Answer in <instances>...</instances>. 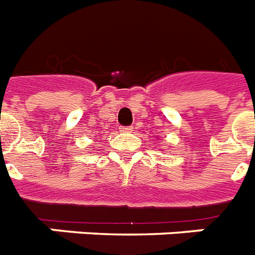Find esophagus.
Returning <instances> with one entry per match:
<instances>
[{
  "label": "esophagus",
  "instance_id": "esophagus-1",
  "mask_svg": "<svg viewBox=\"0 0 255 255\" xmlns=\"http://www.w3.org/2000/svg\"><path fill=\"white\" fill-rule=\"evenodd\" d=\"M121 131L122 133H133L134 128L133 126H124V128H121Z\"/></svg>",
  "mask_w": 255,
  "mask_h": 255
}]
</instances>
